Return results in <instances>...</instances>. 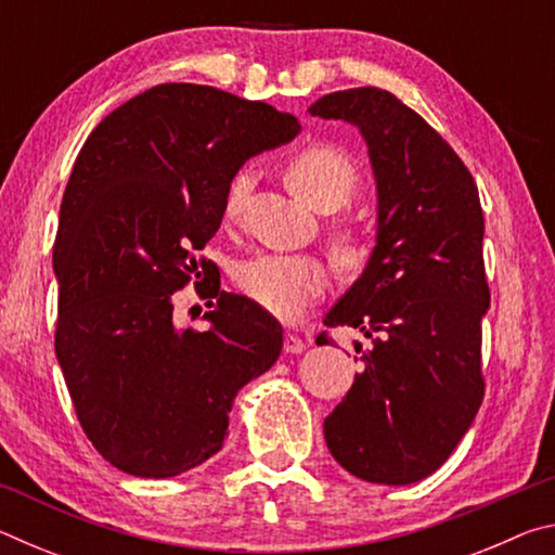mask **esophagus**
I'll use <instances>...</instances> for the list:
<instances>
[{
	"instance_id": "esophagus-1",
	"label": "esophagus",
	"mask_w": 555,
	"mask_h": 555,
	"mask_svg": "<svg viewBox=\"0 0 555 555\" xmlns=\"http://www.w3.org/2000/svg\"><path fill=\"white\" fill-rule=\"evenodd\" d=\"M284 350L286 352H291V354H300L306 350V343L300 340L298 335H294V333H286L284 335Z\"/></svg>"
}]
</instances>
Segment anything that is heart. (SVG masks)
<instances>
[{
    "mask_svg": "<svg viewBox=\"0 0 555 555\" xmlns=\"http://www.w3.org/2000/svg\"><path fill=\"white\" fill-rule=\"evenodd\" d=\"M286 183L308 208L333 212L345 208L360 191V168L345 149L335 144H313L288 158ZM255 183L249 168H240L224 191V218H237L244 198ZM335 255L345 271L362 274L372 259V244L354 230L335 232ZM234 284L244 296L281 321H296L325 294L331 269L311 255H259L234 271Z\"/></svg>",
    "mask_w": 555,
    "mask_h": 555,
    "instance_id": "heart-1",
    "label": "heart"
}]
</instances>
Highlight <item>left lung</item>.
Returning a JSON list of instances; mask_svg holds the SVG:
<instances>
[{"label": "left lung", "instance_id": "left-lung-1", "mask_svg": "<svg viewBox=\"0 0 555 555\" xmlns=\"http://www.w3.org/2000/svg\"><path fill=\"white\" fill-rule=\"evenodd\" d=\"M308 112L362 131L379 203L370 264L323 321L372 343L357 345L364 370L325 418V443L360 480L418 482L450 457L485 397L480 195L446 139L387 90H337Z\"/></svg>", "mask_w": 555, "mask_h": 555}]
</instances>
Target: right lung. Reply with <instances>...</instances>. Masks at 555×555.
<instances>
[{
    "instance_id": "obj_1",
    "label": "right lung",
    "mask_w": 555,
    "mask_h": 555,
    "mask_svg": "<svg viewBox=\"0 0 555 555\" xmlns=\"http://www.w3.org/2000/svg\"><path fill=\"white\" fill-rule=\"evenodd\" d=\"M298 129L267 102L164 82L109 112L75 158L53 244L55 357L82 430L121 473L162 480L205 463L237 391L276 362L281 323L205 285L215 264L198 251L230 178ZM193 275L216 298L208 332L172 323V294Z\"/></svg>"
}]
</instances>
